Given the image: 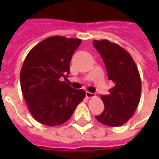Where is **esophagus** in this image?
Here are the masks:
<instances>
[{
  "instance_id": "esophagus-1",
  "label": "esophagus",
  "mask_w": 159,
  "mask_h": 159,
  "mask_svg": "<svg viewBox=\"0 0 159 159\" xmlns=\"http://www.w3.org/2000/svg\"><path fill=\"white\" fill-rule=\"evenodd\" d=\"M86 97L88 98V99H89V98H93V97H94V93H90V92H86Z\"/></svg>"
}]
</instances>
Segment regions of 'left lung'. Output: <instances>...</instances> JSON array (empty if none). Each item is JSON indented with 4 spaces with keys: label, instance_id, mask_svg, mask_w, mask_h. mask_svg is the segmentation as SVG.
Returning <instances> with one entry per match:
<instances>
[{
    "label": "left lung",
    "instance_id": "8db88e82",
    "mask_svg": "<svg viewBox=\"0 0 159 159\" xmlns=\"http://www.w3.org/2000/svg\"><path fill=\"white\" fill-rule=\"evenodd\" d=\"M93 44L103 59L108 79L115 83L110 94L101 95L105 110L95 117L107 126H121L132 117L140 102V73L131 55L117 43L94 40Z\"/></svg>",
    "mask_w": 159,
    "mask_h": 159
}]
</instances>
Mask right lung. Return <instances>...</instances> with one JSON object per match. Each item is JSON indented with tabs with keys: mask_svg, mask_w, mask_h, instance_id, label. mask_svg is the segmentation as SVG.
I'll list each match as a JSON object with an SVG mask.
<instances>
[{
	"mask_svg": "<svg viewBox=\"0 0 159 159\" xmlns=\"http://www.w3.org/2000/svg\"><path fill=\"white\" fill-rule=\"evenodd\" d=\"M82 40L53 36L33 48L20 71L23 95L30 114L39 123L58 126L71 117L86 93L74 89L65 80L70 63Z\"/></svg>",
	"mask_w": 159,
	"mask_h": 159,
	"instance_id": "right-lung-1",
	"label": "right lung"
}]
</instances>
